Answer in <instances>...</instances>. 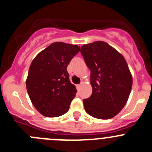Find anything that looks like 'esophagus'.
I'll return each mask as SVG.
<instances>
[{
	"label": "esophagus",
	"mask_w": 152,
	"mask_h": 152,
	"mask_svg": "<svg viewBox=\"0 0 152 152\" xmlns=\"http://www.w3.org/2000/svg\"><path fill=\"white\" fill-rule=\"evenodd\" d=\"M80 86H81V84H77V86H76V87H77V90H79V89H80Z\"/></svg>",
	"instance_id": "obj_1"
}]
</instances>
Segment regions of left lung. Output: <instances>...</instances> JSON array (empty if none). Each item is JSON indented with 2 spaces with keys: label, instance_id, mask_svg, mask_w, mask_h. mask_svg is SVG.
Masks as SVG:
<instances>
[{
  "label": "left lung",
  "instance_id": "8db88e82",
  "mask_svg": "<svg viewBox=\"0 0 152 152\" xmlns=\"http://www.w3.org/2000/svg\"><path fill=\"white\" fill-rule=\"evenodd\" d=\"M90 70L92 93L83 100L86 112L100 119H109L122 110L132 87V75L126 60L105 42L97 41L80 48Z\"/></svg>",
  "mask_w": 152,
  "mask_h": 152
}]
</instances>
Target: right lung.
<instances>
[{"label": "right lung", "instance_id": "add662e5", "mask_svg": "<svg viewBox=\"0 0 152 152\" xmlns=\"http://www.w3.org/2000/svg\"><path fill=\"white\" fill-rule=\"evenodd\" d=\"M80 48L57 42L42 50L29 69L26 86L36 109L46 117L68 112L77 89L71 83L67 66Z\"/></svg>", "mask_w": 152, "mask_h": 152}]
</instances>
